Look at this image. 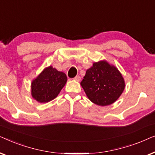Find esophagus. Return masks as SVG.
Segmentation results:
<instances>
[{
    "label": "esophagus",
    "instance_id": "34e87169",
    "mask_svg": "<svg viewBox=\"0 0 155 155\" xmlns=\"http://www.w3.org/2000/svg\"><path fill=\"white\" fill-rule=\"evenodd\" d=\"M80 79H81V78H80L79 75H77L76 77L74 78V80H75V81H77V82L80 81Z\"/></svg>",
    "mask_w": 155,
    "mask_h": 155
}]
</instances>
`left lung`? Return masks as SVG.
Returning <instances> with one entry per match:
<instances>
[{"mask_svg": "<svg viewBox=\"0 0 155 155\" xmlns=\"http://www.w3.org/2000/svg\"><path fill=\"white\" fill-rule=\"evenodd\" d=\"M88 99L104 107L115 102L124 92L125 81L119 71L107 61L93 63L80 82Z\"/></svg>", "mask_w": 155, "mask_h": 155, "instance_id": "obj_1", "label": "left lung"}]
</instances>
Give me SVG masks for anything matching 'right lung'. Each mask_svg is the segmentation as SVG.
Segmentation results:
<instances>
[{
	"instance_id": "obj_1",
	"label": "right lung",
	"mask_w": 155,
	"mask_h": 155,
	"mask_svg": "<svg viewBox=\"0 0 155 155\" xmlns=\"http://www.w3.org/2000/svg\"><path fill=\"white\" fill-rule=\"evenodd\" d=\"M67 80L63 72L52 66L46 68L31 82V96L40 103L48 102L58 96Z\"/></svg>"
}]
</instances>
